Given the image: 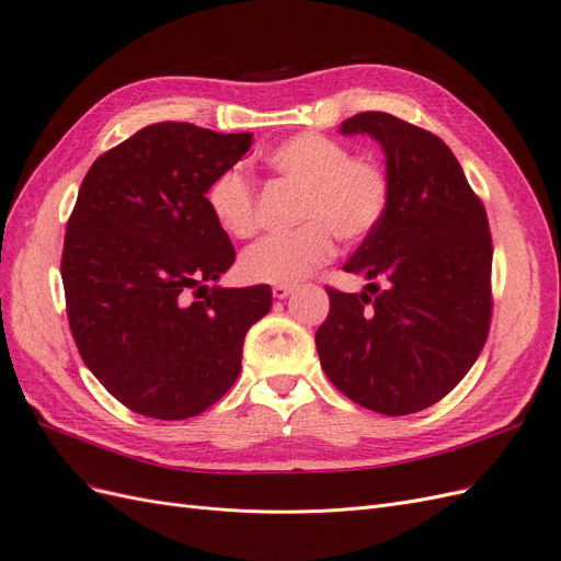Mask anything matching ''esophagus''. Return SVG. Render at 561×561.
<instances>
[{
  "label": "esophagus",
  "instance_id": "34e87169",
  "mask_svg": "<svg viewBox=\"0 0 561 561\" xmlns=\"http://www.w3.org/2000/svg\"><path fill=\"white\" fill-rule=\"evenodd\" d=\"M271 295H274L276 299H285L293 295V285H274L271 287Z\"/></svg>",
  "mask_w": 561,
  "mask_h": 561
}]
</instances>
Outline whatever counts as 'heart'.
<instances>
[{"mask_svg":"<svg viewBox=\"0 0 561 561\" xmlns=\"http://www.w3.org/2000/svg\"><path fill=\"white\" fill-rule=\"evenodd\" d=\"M264 165L278 180L299 190L295 222L283 236L254 243L241 257V274L252 283L290 285L332 260L336 237L348 243L375 231L390 206V178L371 157H353L351 149L320 133H299L271 147ZM217 227L231 239H250L260 219L252 182L231 168L206 194Z\"/></svg>","mask_w":561,"mask_h":561,"instance_id":"heart-1","label":"heart"}]
</instances>
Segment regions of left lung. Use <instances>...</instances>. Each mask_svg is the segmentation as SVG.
Masks as SVG:
<instances>
[{"instance_id":"obj_1","label":"left lung","mask_w":561,"mask_h":561,"mask_svg":"<svg viewBox=\"0 0 561 561\" xmlns=\"http://www.w3.org/2000/svg\"><path fill=\"white\" fill-rule=\"evenodd\" d=\"M386 154L390 206L344 271L363 293L330 295L316 332L328 379L365 410L404 416L443 400L478 360L491 320V245L482 201L437 135L386 112H363Z\"/></svg>"}]
</instances>
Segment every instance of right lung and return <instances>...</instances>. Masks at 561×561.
<instances>
[{
	"label": "right lung",
	"instance_id": "obj_1",
	"mask_svg": "<svg viewBox=\"0 0 561 561\" xmlns=\"http://www.w3.org/2000/svg\"><path fill=\"white\" fill-rule=\"evenodd\" d=\"M250 145L252 133L151 124L98 157L79 186L60 262L67 320L95 379L142 416L213 407L271 309L268 285H208L236 250L206 194Z\"/></svg>",
	"mask_w": 561,
	"mask_h": 561
}]
</instances>
